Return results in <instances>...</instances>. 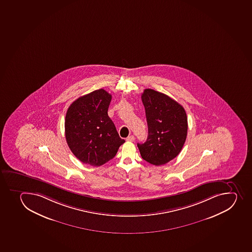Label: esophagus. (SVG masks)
<instances>
[{
    "mask_svg": "<svg viewBox=\"0 0 252 252\" xmlns=\"http://www.w3.org/2000/svg\"><path fill=\"white\" fill-rule=\"evenodd\" d=\"M134 140V135H130V136L127 137L126 141L128 142H133Z\"/></svg>",
    "mask_w": 252,
    "mask_h": 252,
    "instance_id": "esophagus-1",
    "label": "esophagus"
}]
</instances>
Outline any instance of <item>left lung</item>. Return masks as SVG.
<instances>
[{
  "label": "left lung",
  "instance_id": "left-lung-1",
  "mask_svg": "<svg viewBox=\"0 0 252 252\" xmlns=\"http://www.w3.org/2000/svg\"><path fill=\"white\" fill-rule=\"evenodd\" d=\"M141 98L149 134L144 144L137 145L144 160L153 165H164L176 158L185 144L186 112L173 98L154 90H144Z\"/></svg>",
  "mask_w": 252,
  "mask_h": 252
}]
</instances>
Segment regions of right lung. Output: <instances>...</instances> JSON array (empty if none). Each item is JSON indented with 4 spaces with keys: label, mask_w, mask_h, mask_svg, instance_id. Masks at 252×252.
I'll return each mask as SVG.
<instances>
[{
    "label": "right lung",
    "mask_w": 252,
    "mask_h": 252,
    "mask_svg": "<svg viewBox=\"0 0 252 252\" xmlns=\"http://www.w3.org/2000/svg\"><path fill=\"white\" fill-rule=\"evenodd\" d=\"M112 95L103 89L77 98L67 108L65 137L77 158L93 166L113 159L125 140L108 115Z\"/></svg>",
    "instance_id": "obj_1"
}]
</instances>
